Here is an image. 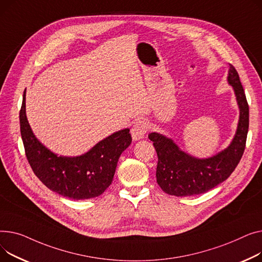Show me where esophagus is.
Returning <instances> with one entry per match:
<instances>
[{
  "instance_id": "1",
  "label": "esophagus",
  "mask_w": 262,
  "mask_h": 262,
  "mask_svg": "<svg viewBox=\"0 0 262 262\" xmlns=\"http://www.w3.org/2000/svg\"><path fill=\"white\" fill-rule=\"evenodd\" d=\"M148 129H149L148 124L145 120H137L131 129L132 138L134 141L142 140L148 132Z\"/></svg>"
}]
</instances>
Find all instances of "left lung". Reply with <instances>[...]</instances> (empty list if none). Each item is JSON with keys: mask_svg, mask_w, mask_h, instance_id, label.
Returning a JSON list of instances; mask_svg holds the SVG:
<instances>
[{"mask_svg": "<svg viewBox=\"0 0 262 262\" xmlns=\"http://www.w3.org/2000/svg\"><path fill=\"white\" fill-rule=\"evenodd\" d=\"M227 81L234 89L240 115L232 143L218 155L196 159L182 151L171 138L157 132L148 135L159 158L157 181L166 193L176 196L204 193L225 181L239 164L249 131V104L238 72L232 64H229Z\"/></svg>", "mask_w": 262, "mask_h": 262, "instance_id": "8db88e82", "label": "left lung"}]
</instances>
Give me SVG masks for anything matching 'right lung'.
Returning <instances> with one entry per match:
<instances>
[{
  "label": "right lung",
  "instance_id": "right-lung-1",
  "mask_svg": "<svg viewBox=\"0 0 262 262\" xmlns=\"http://www.w3.org/2000/svg\"><path fill=\"white\" fill-rule=\"evenodd\" d=\"M20 129L27 161L34 173L51 190L73 200L98 196L111 185L118 159L131 144L129 129L105 137L80 157H59L43 146L30 128L25 111V92Z\"/></svg>",
  "mask_w": 262,
  "mask_h": 262
}]
</instances>
